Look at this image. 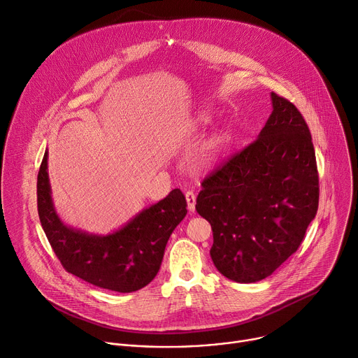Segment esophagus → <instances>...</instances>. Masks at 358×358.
I'll return each mask as SVG.
<instances>
[{
    "instance_id": "esophagus-1",
    "label": "esophagus",
    "mask_w": 358,
    "mask_h": 358,
    "mask_svg": "<svg viewBox=\"0 0 358 358\" xmlns=\"http://www.w3.org/2000/svg\"><path fill=\"white\" fill-rule=\"evenodd\" d=\"M185 196H186V202H187V209L190 212H195V203H196L195 192L194 190H187L186 194H185Z\"/></svg>"
}]
</instances>
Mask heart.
<instances>
[{
  "instance_id": "obj_1",
  "label": "heart",
  "mask_w": 358,
  "mask_h": 358,
  "mask_svg": "<svg viewBox=\"0 0 358 358\" xmlns=\"http://www.w3.org/2000/svg\"><path fill=\"white\" fill-rule=\"evenodd\" d=\"M203 120H205V117H203Z\"/></svg>"
}]
</instances>
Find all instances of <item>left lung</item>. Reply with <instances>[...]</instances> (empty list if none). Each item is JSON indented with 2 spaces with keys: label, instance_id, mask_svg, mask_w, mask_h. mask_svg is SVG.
<instances>
[{
  "label": "left lung",
  "instance_id": "8db88e82",
  "mask_svg": "<svg viewBox=\"0 0 358 358\" xmlns=\"http://www.w3.org/2000/svg\"><path fill=\"white\" fill-rule=\"evenodd\" d=\"M271 100L258 139L205 178L196 198L213 232L210 258L235 282L269 277L299 248L318 209L310 129L289 100Z\"/></svg>",
  "mask_w": 358,
  "mask_h": 358
}]
</instances>
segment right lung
Listing matches in <instances>:
<instances>
[{
	"label": "right lung",
	"instance_id": "right-lung-1",
	"mask_svg": "<svg viewBox=\"0 0 358 358\" xmlns=\"http://www.w3.org/2000/svg\"><path fill=\"white\" fill-rule=\"evenodd\" d=\"M48 152L37 176V208L41 227L64 269L99 288L133 292L146 287L159 272L164 248L186 216L180 189L137 213L119 231L106 236L63 224L51 199L47 173Z\"/></svg>",
	"mask_w": 358,
	"mask_h": 358
}]
</instances>
